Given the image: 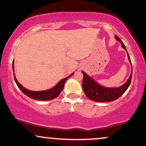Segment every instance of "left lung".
<instances>
[{
    "label": "left lung",
    "mask_w": 146,
    "mask_h": 146,
    "mask_svg": "<svg viewBox=\"0 0 146 146\" xmlns=\"http://www.w3.org/2000/svg\"><path fill=\"white\" fill-rule=\"evenodd\" d=\"M115 37H116L117 40L120 41L121 43L122 47L125 48L127 51L125 44H123L122 40L116 35H115ZM127 55H128L129 61L131 63L128 53H127ZM131 66H132V64H131ZM82 72L83 74L82 89L89 100L97 102H112V101L119 98L129 88L131 82V78H132V72H131L128 80L122 87L118 88H106L98 84L96 82H95L93 79L89 77L84 72Z\"/></svg>",
    "instance_id": "1"
}]
</instances>
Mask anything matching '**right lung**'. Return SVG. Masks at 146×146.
Returning <instances> with one entry per match:
<instances>
[{"mask_svg": "<svg viewBox=\"0 0 146 146\" xmlns=\"http://www.w3.org/2000/svg\"><path fill=\"white\" fill-rule=\"evenodd\" d=\"M14 64L13 63V75H14V79H15V81L17 84V87L19 88V89L21 90L22 92L24 93L25 95H26L27 96L29 97V98L34 99V100H36L39 101H48V100H51L53 99L57 98L59 96V95L60 94L61 91H62L64 89V84L66 82V80L70 78L74 73L72 74L71 75H70L69 76L66 77L64 79H62V80H60L58 83H57L55 87L52 88L51 89L46 90V91H30V90L26 89V88H24L22 85H21L19 82H17V79H16L15 74H14V69H13Z\"/></svg>", "mask_w": 146, "mask_h": 146, "instance_id": "obj_1", "label": "right lung"}]
</instances>
